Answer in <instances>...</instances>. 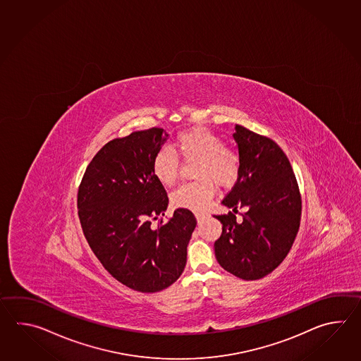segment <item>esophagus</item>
<instances>
[{
    "label": "esophagus",
    "instance_id": "obj_1",
    "mask_svg": "<svg viewBox=\"0 0 361 361\" xmlns=\"http://www.w3.org/2000/svg\"><path fill=\"white\" fill-rule=\"evenodd\" d=\"M205 213H196V218H197V221H201L202 218H205Z\"/></svg>",
    "mask_w": 361,
    "mask_h": 361
}]
</instances>
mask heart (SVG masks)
<instances>
[{"instance_id": "obj_1", "label": "heart", "mask_w": 361, "mask_h": 361, "mask_svg": "<svg viewBox=\"0 0 361 361\" xmlns=\"http://www.w3.org/2000/svg\"><path fill=\"white\" fill-rule=\"evenodd\" d=\"M173 149L183 160H193L195 182L184 183L173 192L171 202L177 207L195 212L204 210L215 195L213 180L228 187L236 182L240 173V157L238 152L223 145L222 139L207 128H192L178 134ZM170 148H161L154 154L152 171L156 179L164 185H171L179 174L177 155Z\"/></svg>"}]
</instances>
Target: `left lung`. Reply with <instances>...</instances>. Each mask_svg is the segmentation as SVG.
I'll list each match as a JSON object with an SVG mask.
<instances>
[{"label": "left lung", "instance_id": "left-lung-1", "mask_svg": "<svg viewBox=\"0 0 361 361\" xmlns=\"http://www.w3.org/2000/svg\"><path fill=\"white\" fill-rule=\"evenodd\" d=\"M240 173L223 205L245 214L214 215L223 224L214 243L223 269L243 280L271 274L290 252L300 230L302 201L292 165L272 139L235 125Z\"/></svg>", "mask_w": 361, "mask_h": 361}]
</instances>
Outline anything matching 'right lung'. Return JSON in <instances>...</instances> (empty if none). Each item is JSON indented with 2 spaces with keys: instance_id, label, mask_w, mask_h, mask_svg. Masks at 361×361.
<instances>
[{
  "instance_id": "1",
  "label": "right lung",
  "mask_w": 361,
  "mask_h": 361,
  "mask_svg": "<svg viewBox=\"0 0 361 361\" xmlns=\"http://www.w3.org/2000/svg\"><path fill=\"white\" fill-rule=\"evenodd\" d=\"M169 134L161 128L114 139L94 156L78 188L81 227L92 252L117 281L142 293L176 283L196 227L188 209L162 223L169 199L152 171ZM159 219L152 228L150 221Z\"/></svg>"
}]
</instances>
